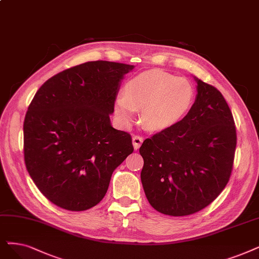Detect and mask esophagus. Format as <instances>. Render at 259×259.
I'll use <instances>...</instances> for the list:
<instances>
[{
    "label": "esophagus",
    "instance_id": "34e87169",
    "mask_svg": "<svg viewBox=\"0 0 259 259\" xmlns=\"http://www.w3.org/2000/svg\"><path fill=\"white\" fill-rule=\"evenodd\" d=\"M143 142V138L140 137V136H133V146H134V149L135 150H138L141 146V143Z\"/></svg>",
    "mask_w": 259,
    "mask_h": 259
}]
</instances>
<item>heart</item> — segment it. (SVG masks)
Segmentation results:
<instances>
[{
  "mask_svg": "<svg viewBox=\"0 0 259 259\" xmlns=\"http://www.w3.org/2000/svg\"><path fill=\"white\" fill-rule=\"evenodd\" d=\"M194 89L188 80L167 72L151 70L132 77L117 98L115 111L124 124H130L136 109L142 108L141 121L150 131L172 127L189 112Z\"/></svg>",
  "mask_w": 259,
  "mask_h": 259,
  "instance_id": "obj_1",
  "label": "heart"
}]
</instances>
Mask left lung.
<instances>
[{"instance_id": "1", "label": "left lung", "mask_w": 259, "mask_h": 259, "mask_svg": "<svg viewBox=\"0 0 259 259\" xmlns=\"http://www.w3.org/2000/svg\"><path fill=\"white\" fill-rule=\"evenodd\" d=\"M196 97L186 117L143 141L142 187L154 209L174 217L208 206L230 180L236 128L221 92L193 76Z\"/></svg>"}]
</instances>
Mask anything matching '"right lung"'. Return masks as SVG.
Returning <instances> with one entry per match:
<instances>
[{
    "label": "right lung",
    "instance_id": "obj_1",
    "mask_svg": "<svg viewBox=\"0 0 259 259\" xmlns=\"http://www.w3.org/2000/svg\"><path fill=\"white\" fill-rule=\"evenodd\" d=\"M134 68L88 61L49 78L30 102L23 124L25 165L58 207H94L112 172L133 153L131 135L113 128L110 115L121 81Z\"/></svg>",
    "mask_w": 259,
    "mask_h": 259
}]
</instances>
